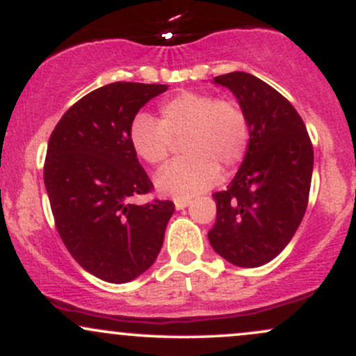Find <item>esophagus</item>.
Masks as SVG:
<instances>
[{
    "label": "esophagus",
    "mask_w": 356,
    "mask_h": 356,
    "mask_svg": "<svg viewBox=\"0 0 356 356\" xmlns=\"http://www.w3.org/2000/svg\"><path fill=\"white\" fill-rule=\"evenodd\" d=\"M192 202V199L186 197V199H175L174 204H175V209H184V207H187L189 204Z\"/></svg>",
    "instance_id": "esophagus-1"
}]
</instances>
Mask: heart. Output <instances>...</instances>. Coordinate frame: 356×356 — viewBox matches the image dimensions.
Listing matches in <instances>:
<instances>
[{
    "label": "heart",
    "instance_id": "1",
    "mask_svg": "<svg viewBox=\"0 0 356 356\" xmlns=\"http://www.w3.org/2000/svg\"><path fill=\"white\" fill-rule=\"evenodd\" d=\"M129 137L134 152L150 165L164 164L184 137L186 157L162 169L155 187L162 195L186 199L218 181L220 165L232 169L243 161L251 129L238 102L186 90L162 102L159 120L147 113L134 117Z\"/></svg>",
    "mask_w": 356,
    "mask_h": 356
}]
</instances>
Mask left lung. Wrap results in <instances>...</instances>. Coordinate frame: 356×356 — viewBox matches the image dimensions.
Listing matches in <instances>:
<instances>
[{
  "label": "left lung",
  "instance_id": "left-lung-1",
  "mask_svg": "<svg viewBox=\"0 0 356 356\" xmlns=\"http://www.w3.org/2000/svg\"><path fill=\"white\" fill-rule=\"evenodd\" d=\"M246 112L251 140L227 191L216 192L212 249L241 268L269 263L288 246L306 212L313 145L288 100L251 73L216 76Z\"/></svg>",
  "mask_w": 356,
  "mask_h": 356
}]
</instances>
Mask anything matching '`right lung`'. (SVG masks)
<instances>
[{"label":"right lung","instance_id":"1","mask_svg":"<svg viewBox=\"0 0 356 356\" xmlns=\"http://www.w3.org/2000/svg\"><path fill=\"white\" fill-rule=\"evenodd\" d=\"M167 85L115 81L72 105L48 140L43 179L55 226L73 259L107 283L154 264L175 206L130 202L154 184L130 145L137 112Z\"/></svg>","mask_w":356,"mask_h":356}]
</instances>
